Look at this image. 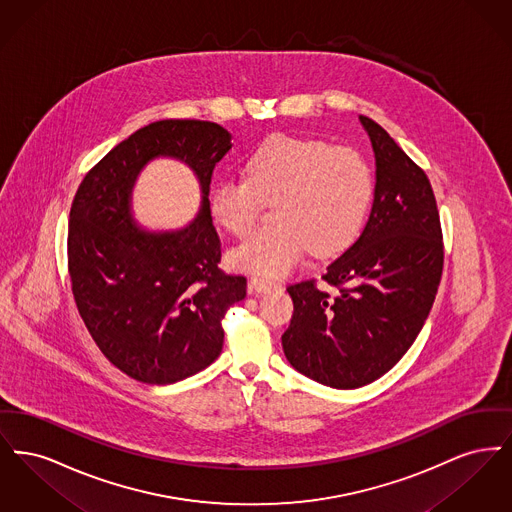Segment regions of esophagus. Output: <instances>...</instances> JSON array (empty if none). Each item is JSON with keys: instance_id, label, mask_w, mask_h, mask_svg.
Returning a JSON list of instances; mask_svg holds the SVG:
<instances>
[{"instance_id": "esophagus-1", "label": "esophagus", "mask_w": 512, "mask_h": 512, "mask_svg": "<svg viewBox=\"0 0 512 512\" xmlns=\"http://www.w3.org/2000/svg\"><path fill=\"white\" fill-rule=\"evenodd\" d=\"M278 288H280V284L267 280V278H261V276H253L249 280V290L251 292L267 293L272 292V290H278Z\"/></svg>"}]
</instances>
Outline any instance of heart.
Masks as SVG:
<instances>
[{"label":"heart","mask_w":512,"mask_h":512,"mask_svg":"<svg viewBox=\"0 0 512 512\" xmlns=\"http://www.w3.org/2000/svg\"><path fill=\"white\" fill-rule=\"evenodd\" d=\"M245 178L222 180L211 194L213 217L240 236L273 203L272 228L249 234L228 251L234 268L265 276L292 270L311 249L328 257L351 244L372 197V172L353 149L272 136L244 161Z\"/></svg>","instance_id":"obj_1"}]
</instances>
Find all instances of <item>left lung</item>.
Segmentation results:
<instances>
[{
    "label": "left lung",
    "mask_w": 512,
    "mask_h": 512,
    "mask_svg": "<svg viewBox=\"0 0 512 512\" xmlns=\"http://www.w3.org/2000/svg\"><path fill=\"white\" fill-rule=\"evenodd\" d=\"M376 159L370 217L357 242L326 267L324 282L288 288L282 336L290 365L336 390L366 386L409 351L438 293L443 244L430 180L378 122L359 117Z\"/></svg>",
    "instance_id": "1"
}]
</instances>
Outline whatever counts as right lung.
Returning <instances> with one entry per match:
<instances>
[{
  "mask_svg": "<svg viewBox=\"0 0 512 512\" xmlns=\"http://www.w3.org/2000/svg\"><path fill=\"white\" fill-rule=\"evenodd\" d=\"M232 136L215 122H151L113 147L78 186L69 219L74 301L101 353L144 384H174L222 351V318L245 297L224 274L209 186ZM155 158L184 162L200 182L194 221L147 231L133 217L135 180Z\"/></svg>",
  "mask_w": 512,
  "mask_h": 512,
  "instance_id": "add662e5",
  "label": "right lung"
}]
</instances>
